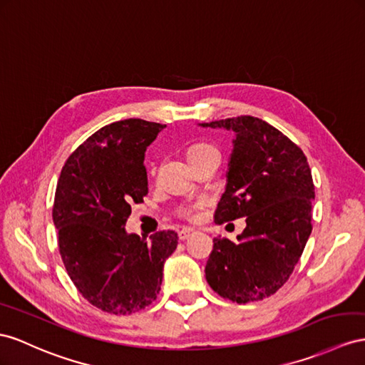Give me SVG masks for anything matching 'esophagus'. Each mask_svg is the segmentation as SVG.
I'll return each instance as SVG.
<instances>
[{
    "label": "esophagus",
    "mask_w": 365,
    "mask_h": 365,
    "mask_svg": "<svg viewBox=\"0 0 365 365\" xmlns=\"http://www.w3.org/2000/svg\"><path fill=\"white\" fill-rule=\"evenodd\" d=\"M194 232H195V230H192V228H182L179 231V239L180 240H186L190 236H192Z\"/></svg>",
    "instance_id": "esophagus-1"
}]
</instances>
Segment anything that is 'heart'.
I'll return each mask as SVG.
<instances>
[{
    "mask_svg": "<svg viewBox=\"0 0 365 365\" xmlns=\"http://www.w3.org/2000/svg\"><path fill=\"white\" fill-rule=\"evenodd\" d=\"M210 153H219L216 146H212L210 143H203V142H199V143H192L191 146H188V149H186V157H188L190 163L194 162L195 158H199L202 155H207ZM202 207V202H195V203H191V205H185V207H182L179 210V216L183 217V219H188V220H194L195 217H197V210Z\"/></svg>",
    "mask_w": 365,
    "mask_h": 365,
    "instance_id": "heart-1",
    "label": "heart"
}]
</instances>
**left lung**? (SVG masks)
<instances>
[{
	"label": "left lung",
	"instance_id": "1",
	"mask_svg": "<svg viewBox=\"0 0 365 365\" xmlns=\"http://www.w3.org/2000/svg\"><path fill=\"white\" fill-rule=\"evenodd\" d=\"M236 133L216 223L247 217L237 244L214 237L205 267L219 296L247 304L274 294L312 235L314 185L302 149L267 121L240 115L202 123Z\"/></svg>",
	"mask_w": 365,
	"mask_h": 365
}]
</instances>
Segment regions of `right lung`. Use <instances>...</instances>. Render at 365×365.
Masks as SVG:
<instances>
[{"label": "right lung", "mask_w": 365, "mask_h": 365, "mask_svg": "<svg viewBox=\"0 0 365 365\" xmlns=\"http://www.w3.org/2000/svg\"><path fill=\"white\" fill-rule=\"evenodd\" d=\"M163 128L142 118L103 126L61 170L52 208L60 256L80 294L101 312L125 316L153 304L179 244L173 230L151 240L125 231L130 205L148 194L145 151Z\"/></svg>", "instance_id": "obj_1"}]
</instances>
